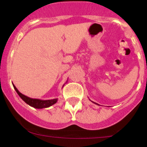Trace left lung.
<instances>
[{"label":"left lung","mask_w":147,"mask_h":147,"mask_svg":"<svg viewBox=\"0 0 147 147\" xmlns=\"http://www.w3.org/2000/svg\"><path fill=\"white\" fill-rule=\"evenodd\" d=\"M93 103H95V102H93ZM95 104H96V103H95Z\"/></svg>","instance_id":"obj_1"}]
</instances>
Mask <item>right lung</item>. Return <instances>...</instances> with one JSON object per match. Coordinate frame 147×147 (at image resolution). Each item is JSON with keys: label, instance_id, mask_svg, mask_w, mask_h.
<instances>
[{"label": "right lung", "instance_id": "right-lung-1", "mask_svg": "<svg viewBox=\"0 0 147 147\" xmlns=\"http://www.w3.org/2000/svg\"><path fill=\"white\" fill-rule=\"evenodd\" d=\"M13 87L19 95V96L22 98L26 104L30 105L31 107H33L34 108L37 109H42V108H46V107H51V105H54L57 102V98H54V99H50V100H41L39 98H32L30 97L26 96L25 95L22 94L20 92H19L16 87L13 84Z\"/></svg>", "mask_w": 147, "mask_h": 147}]
</instances>
